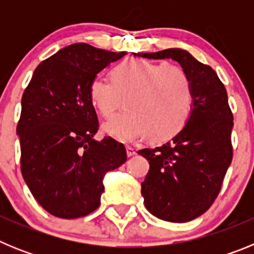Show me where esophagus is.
<instances>
[{
    "mask_svg": "<svg viewBox=\"0 0 254 254\" xmlns=\"http://www.w3.org/2000/svg\"><path fill=\"white\" fill-rule=\"evenodd\" d=\"M126 151H127V156H128V158H131V156L136 155V150L132 149V147H129V146L126 147Z\"/></svg>",
    "mask_w": 254,
    "mask_h": 254,
    "instance_id": "obj_1",
    "label": "esophagus"
}]
</instances>
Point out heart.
Instances as JSON below:
<instances>
[{
  "label": "heart",
  "instance_id": "heart-1",
  "mask_svg": "<svg viewBox=\"0 0 254 254\" xmlns=\"http://www.w3.org/2000/svg\"><path fill=\"white\" fill-rule=\"evenodd\" d=\"M89 96L98 113L113 116L125 99L127 111L104 123L109 136L131 142L147 136L164 142L185 128L193 109V85L185 69L163 62L129 58L111 69V81L94 78Z\"/></svg>",
  "mask_w": 254,
  "mask_h": 254
}]
</instances>
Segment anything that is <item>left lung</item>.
<instances>
[{"label":"left lung","instance_id":"8db88e82","mask_svg":"<svg viewBox=\"0 0 254 254\" xmlns=\"http://www.w3.org/2000/svg\"><path fill=\"white\" fill-rule=\"evenodd\" d=\"M133 55L177 61L193 85V109L185 128L163 146L138 151L150 164L141 183L147 210L165 221L187 223L214 203L232 163L234 122L226 89L214 69L183 49Z\"/></svg>","mask_w":254,"mask_h":254}]
</instances>
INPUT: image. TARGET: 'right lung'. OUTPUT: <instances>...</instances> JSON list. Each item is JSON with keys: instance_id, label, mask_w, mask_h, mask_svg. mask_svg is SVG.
I'll return each mask as SVG.
<instances>
[{"instance_id": "obj_1", "label": "right lung", "mask_w": 254, "mask_h": 254, "mask_svg": "<svg viewBox=\"0 0 254 254\" xmlns=\"http://www.w3.org/2000/svg\"><path fill=\"white\" fill-rule=\"evenodd\" d=\"M125 55L71 44L38 64L22 94L16 127L22 178L53 216L76 219L95 211L105 173L127 160L123 143L93 138L99 122L89 96L95 76Z\"/></svg>"}]
</instances>
